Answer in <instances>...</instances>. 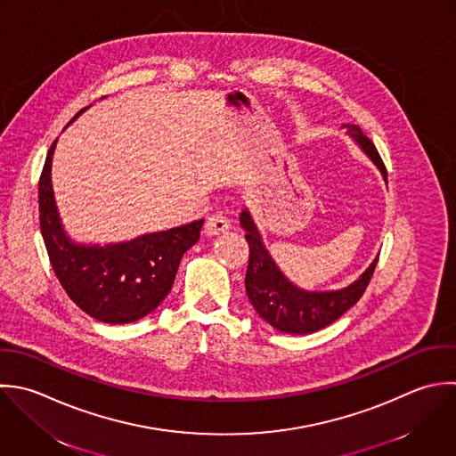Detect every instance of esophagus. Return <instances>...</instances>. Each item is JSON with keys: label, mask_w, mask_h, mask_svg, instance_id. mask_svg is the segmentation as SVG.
Instances as JSON below:
<instances>
[{"label": "esophagus", "mask_w": 456, "mask_h": 456, "mask_svg": "<svg viewBox=\"0 0 456 456\" xmlns=\"http://www.w3.org/2000/svg\"><path fill=\"white\" fill-rule=\"evenodd\" d=\"M231 224L227 220V216H224L222 213H216V215H211L208 220H206V225H204V232L208 236H216V234H222L225 231H229Z\"/></svg>", "instance_id": "1"}]
</instances>
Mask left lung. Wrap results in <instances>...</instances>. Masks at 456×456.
<instances>
[{"label": "left lung", "mask_w": 456, "mask_h": 456, "mask_svg": "<svg viewBox=\"0 0 456 456\" xmlns=\"http://www.w3.org/2000/svg\"><path fill=\"white\" fill-rule=\"evenodd\" d=\"M345 127H348V134L361 145V149L370 156L387 181V170L375 143L362 133L359 126L345 124ZM240 224L247 231L245 240L250 248L245 275L248 300L265 322L286 334H311L341 318L361 300L379 263L377 257L361 275V279L348 288L338 291H305L289 282L279 270L247 209L241 211Z\"/></svg>", "instance_id": "1"}]
</instances>
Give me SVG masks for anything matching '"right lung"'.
I'll use <instances>...</instances> for the list:
<instances>
[{
  "instance_id": "add662e5",
  "label": "right lung",
  "mask_w": 456,
  "mask_h": 456,
  "mask_svg": "<svg viewBox=\"0 0 456 456\" xmlns=\"http://www.w3.org/2000/svg\"><path fill=\"white\" fill-rule=\"evenodd\" d=\"M86 108L79 110L76 117ZM54 145L56 140L49 147L38 179V218L56 279L81 311L102 323L124 325L147 316L170 293L179 263L200 238L204 220L143 234L124 243L102 247L74 243L61 227L53 197Z\"/></svg>"
}]
</instances>
